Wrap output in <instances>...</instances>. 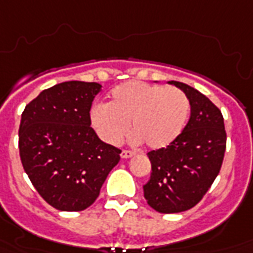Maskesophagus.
<instances>
[{
  "label": "esophagus",
  "mask_w": 253,
  "mask_h": 253,
  "mask_svg": "<svg viewBox=\"0 0 253 253\" xmlns=\"http://www.w3.org/2000/svg\"><path fill=\"white\" fill-rule=\"evenodd\" d=\"M132 155H134V152H132V151H127V149H125V151H122L121 157H122V159H128V157H131Z\"/></svg>",
  "instance_id": "obj_1"
}]
</instances>
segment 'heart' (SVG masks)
<instances>
[{
    "instance_id": "heart-1",
    "label": "heart",
    "mask_w": 253,
    "mask_h": 253,
    "mask_svg": "<svg viewBox=\"0 0 253 253\" xmlns=\"http://www.w3.org/2000/svg\"><path fill=\"white\" fill-rule=\"evenodd\" d=\"M190 101L178 87L130 81L115 87L107 104L91 109V125L107 144L119 145L131 125L132 142L151 149L172 144L186 126Z\"/></svg>"
}]
</instances>
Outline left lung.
Segmentation results:
<instances>
[{
  "label": "left lung",
  "mask_w": 253,
  "mask_h": 253,
  "mask_svg": "<svg viewBox=\"0 0 253 253\" xmlns=\"http://www.w3.org/2000/svg\"><path fill=\"white\" fill-rule=\"evenodd\" d=\"M169 84L189 97L190 118L172 144L148 153L152 171L144 185V197L162 213L193 208L218 176L226 151L220 109L192 86L176 81Z\"/></svg>",
  "instance_id": "8db88e82"
}]
</instances>
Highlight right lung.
<instances>
[{
	"instance_id": "add662e5",
	"label": "right lung",
	"mask_w": 253,
	"mask_h": 253,
	"mask_svg": "<svg viewBox=\"0 0 253 253\" xmlns=\"http://www.w3.org/2000/svg\"><path fill=\"white\" fill-rule=\"evenodd\" d=\"M101 84L70 81L28 102L19 127L23 169L40 196L60 211H84L100 194L121 149L97 137L90 108Z\"/></svg>"
}]
</instances>
